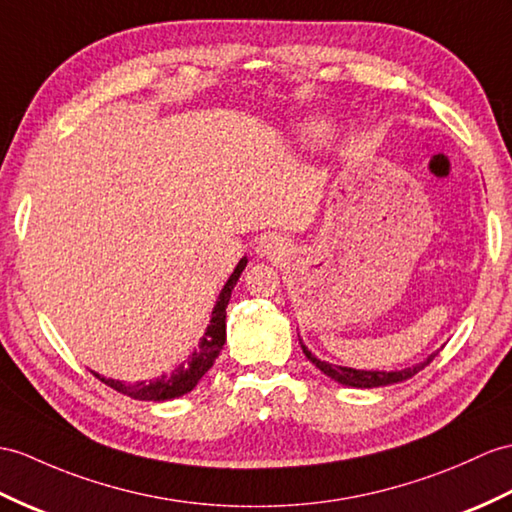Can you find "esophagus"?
Returning a JSON list of instances; mask_svg holds the SVG:
<instances>
[{"label": "esophagus", "instance_id": "esophagus-1", "mask_svg": "<svg viewBox=\"0 0 512 512\" xmlns=\"http://www.w3.org/2000/svg\"><path fill=\"white\" fill-rule=\"evenodd\" d=\"M289 249H286V241L278 234H265L260 236L256 243V254L258 256H267V258H280L284 256Z\"/></svg>", "mask_w": 512, "mask_h": 512}]
</instances>
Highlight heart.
<instances>
[{"label": "heart", "instance_id": "heart-1", "mask_svg": "<svg viewBox=\"0 0 512 512\" xmlns=\"http://www.w3.org/2000/svg\"><path fill=\"white\" fill-rule=\"evenodd\" d=\"M332 136V130L326 121H313L304 128V141L308 145H323Z\"/></svg>", "mask_w": 512, "mask_h": 512}]
</instances>
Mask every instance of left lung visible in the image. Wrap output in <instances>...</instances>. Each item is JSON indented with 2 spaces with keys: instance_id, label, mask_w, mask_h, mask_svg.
I'll return each instance as SVG.
<instances>
[{
  "instance_id": "left-lung-1",
  "label": "left lung",
  "mask_w": 512,
  "mask_h": 512,
  "mask_svg": "<svg viewBox=\"0 0 512 512\" xmlns=\"http://www.w3.org/2000/svg\"><path fill=\"white\" fill-rule=\"evenodd\" d=\"M302 343V339H299ZM302 350L306 354V358L313 363L321 373H326L328 378H332L334 382H339L343 386H354V389H376V386H389V384H397V382H404L408 378H413L415 373H419L423 367L430 365V360L436 354H430L423 363H417L413 367H406V369H395V371H367V369H354V367H341V365H332L326 363V360L317 358L313 352L308 350V347L302 343Z\"/></svg>"
}]
</instances>
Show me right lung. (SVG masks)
<instances>
[{"instance_id": "right-lung-1", "label": "right lung", "mask_w": 512, "mask_h": 512, "mask_svg": "<svg viewBox=\"0 0 512 512\" xmlns=\"http://www.w3.org/2000/svg\"><path fill=\"white\" fill-rule=\"evenodd\" d=\"M245 267H247V256L239 260V265L234 267L232 276L228 278L226 284H223V289L217 297V304L213 308V315H210L208 328L202 339H199V347L189 358L182 360V363L171 373H162L160 378L141 380L134 384L104 378L93 371L95 376L104 384H108L110 389H115L123 395L132 397V400H141V402H167V400H173V397H182L186 393H191L197 386V382L204 378V373L215 365L219 352L223 350V343H226V308H228L234 286L239 282Z\"/></svg>"}]
</instances>
